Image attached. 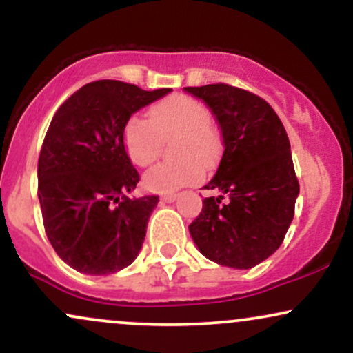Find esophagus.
<instances>
[{"label": "esophagus", "mask_w": 353, "mask_h": 353, "mask_svg": "<svg viewBox=\"0 0 353 353\" xmlns=\"http://www.w3.org/2000/svg\"><path fill=\"white\" fill-rule=\"evenodd\" d=\"M177 199V194H163V196H161V201H164V202H174Z\"/></svg>", "instance_id": "34e87169"}]
</instances>
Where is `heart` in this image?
Listing matches in <instances>:
<instances>
[{
	"instance_id": "obj_1",
	"label": "heart",
	"mask_w": 353,
	"mask_h": 353,
	"mask_svg": "<svg viewBox=\"0 0 353 353\" xmlns=\"http://www.w3.org/2000/svg\"><path fill=\"white\" fill-rule=\"evenodd\" d=\"M149 119L132 116L124 128V149L139 168L151 165L163 151L164 139L177 136L172 154L179 159L149 169L144 185L156 192H172L210 168L219 152V139L210 129V112L204 103L185 94H172L148 111Z\"/></svg>"
}]
</instances>
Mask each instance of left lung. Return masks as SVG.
I'll list each match as a JSON object with an SVG mask.
<instances>
[{"label": "left lung", "instance_id": "left-lung-1", "mask_svg": "<svg viewBox=\"0 0 353 353\" xmlns=\"http://www.w3.org/2000/svg\"><path fill=\"white\" fill-rule=\"evenodd\" d=\"M184 89L208 104L224 143L216 176L204 185L221 196L202 201L190 237L209 261L250 269L281 247L294 219L299 181L285 128L267 101L245 89Z\"/></svg>", "mask_w": 353, "mask_h": 353}]
</instances>
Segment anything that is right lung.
Listing matches in <instances>:
<instances>
[{
  "label": "right lung",
  "mask_w": 353,
  "mask_h": 353,
  "mask_svg": "<svg viewBox=\"0 0 353 353\" xmlns=\"http://www.w3.org/2000/svg\"><path fill=\"white\" fill-rule=\"evenodd\" d=\"M171 91L101 79L78 89L52 116L39 152L38 197L51 245L78 272L114 274L139 254L159 196H125L139 172L125 154L124 128Z\"/></svg>",
  "instance_id": "1"
}]
</instances>
